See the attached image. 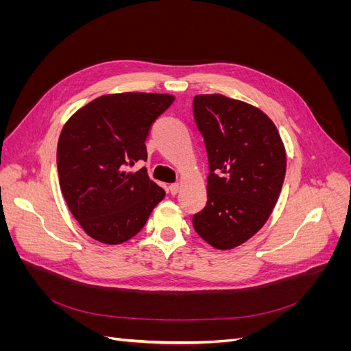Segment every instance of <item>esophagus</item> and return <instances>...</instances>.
I'll use <instances>...</instances> for the list:
<instances>
[{"mask_svg":"<svg viewBox=\"0 0 351 351\" xmlns=\"http://www.w3.org/2000/svg\"><path fill=\"white\" fill-rule=\"evenodd\" d=\"M168 190H169V193H171V195H177L178 190H180V184L174 183V184H171V186L168 187Z\"/></svg>","mask_w":351,"mask_h":351,"instance_id":"34e87169","label":"esophagus"}]
</instances>
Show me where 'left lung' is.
I'll return each instance as SVG.
<instances>
[{
  "mask_svg": "<svg viewBox=\"0 0 351 351\" xmlns=\"http://www.w3.org/2000/svg\"><path fill=\"white\" fill-rule=\"evenodd\" d=\"M193 115L209 162L208 202L193 227L212 247L232 249L256 234L277 204L284 145L267 114L224 95H197Z\"/></svg>",
  "mask_w": 351,
  "mask_h": 351,
  "instance_id": "8db88e82",
  "label": "left lung"
}]
</instances>
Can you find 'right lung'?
Here are the masks:
<instances>
[{
	"instance_id": "right-lung-1",
	"label": "right lung",
	"mask_w": 351,
	"mask_h": 351,
	"mask_svg": "<svg viewBox=\"0 0 351 351\" xmlns=\"http://www.w3.org/2000/svg\"><path fill=\"white\" fill-rule=\"evenodd\" d=\"M174 97L125 92L84 105L62 127L57 168L66 204L88 236L105 244L134 237L165 196L146 173L145 141Z\"/></svg>"
}]
</instances>
